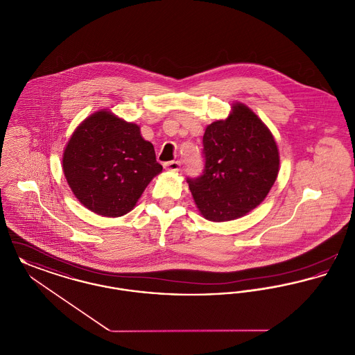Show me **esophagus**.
<instances>
[{"label": "esophagus", "instance_id": "34e87169", "mask_svg": "<svg viewBox=\"0 0 355 355\" xmlns=\"http://www.w3.org/2000/svg\"><path fill=\"white\" fill-rule=\"evenodd\" d=\"M165 169L171 170V171H180L181 170V162L180 161H170L164 164Z\"/></svg>", "mask_w": 355, "mask_h": 355}]
</instances>
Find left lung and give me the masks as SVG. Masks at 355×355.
<instances>
[{
    "label": "left lung",
    "mask_w": 355,
    "mask_h": 355,
    "mask_svg": "<svg viewBox=\"0 0 355 355\" xmlns=\"http://www.w3.org/2000/svg\"><path fill=\"white\" fill-rule=\"evenodd\" d=\"M202 144V174L187 177V184L206 220H236L266 198L279 154L270 130L248 106L234 103L227 119L206 128Z\"/></svg>",
    "instance_id": "1"
}]
</instances>
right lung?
<instances>
[{
	"mask_svg": "<svg viewBox=\"0 0 355 355\" xmlns=\"http://www.w3.org/2000/svg\"><path fill=\"white\" fill-rule=\"evenodd\" d=\"M62 168L77 200L105 217L129 213L153 177L162 171L139 126L106 110L92 114L76 129Z\"/></svg>",
	"mask_w": 355,
	"mask_h": 355,
	"instance_id": "add662e5",
	"label": "right lung"
}]
</instances>
